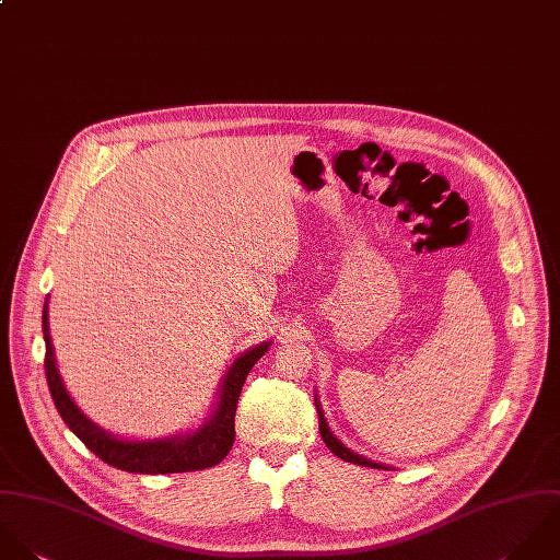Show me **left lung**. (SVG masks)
<instances>
[{"mask_svg": "<svg viewBox=\"0 0 560 560\" xmlns=\"http://www.w3.org/2000/svg\"><path fill=\"white\" fill-rule=\"evenodd\" d=\"M318 420H320V435H323V440H325L327 447H329L336 456L343 458L346 463H354V465H363V467H378V469H383V465H381V463L368 460V458L359 456L357 452H352V450H348V447L339 444V440H336V435H334V433L329 431V427H327V420H325V416H323L320 405H318Z\"/></svg>", "mask_w": 560, "mask_h": 560, "instance_id": "left-lung-1", "label": "left lung"}]
</instances>
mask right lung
Wrapping results in <instances>:
<instances>
[{"label":"right lung","instance_id":"1","mask_svg":"<svg viewBox=\"0 0 560 560\" xmlns=\"http://www.w3.org/2000/svg\"><path fill=\"white\" fill-rule=\"evenodd\" d=\"M43 334H45V374L54 405L65 424L82 440L95 456L122 471L136 474H175L195 471L221 463L235 440V409L246 374L255 361L268 350V343H259L237 357L224 376L223 392L214 416L197 433L186 438H173L164 442H120L106 431L97 429L73 405L54 361V348L47 327V305L43 307Z\"/></svg>","mask_w":560,"mask_h":560}]
</instances>
